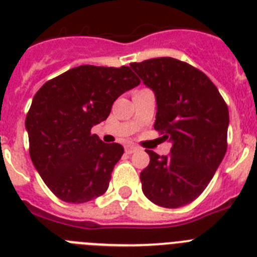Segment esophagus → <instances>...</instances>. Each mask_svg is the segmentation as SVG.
<instances>
[{
  "instance_id": "obj_1",
  "label": "esophagus",
  "mask_w": 257,
  "mask_h": 257,
  "mask_svg": "<svg viewBox=\"0 0 257 257\" xmlns=\"http://www.w3.org/2000/svg\"><path fill=\"white\" fill-rule=\"evenodd\" d=\"M138 150V147L135 146V145H126L125 146V153L126 154H132L135 153V151Z\"/></svg>"
}]
</instances>
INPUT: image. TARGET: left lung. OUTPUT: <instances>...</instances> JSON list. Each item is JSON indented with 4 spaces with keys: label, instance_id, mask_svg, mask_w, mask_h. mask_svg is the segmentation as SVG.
<instances>
[{
    "label": "left lung",
    "instance_id": "obj_1",
    "mask_svg": "<svg viewBox=\"0 0 257 257\" xmlns=\"http://www.w3.org/2000/svg\"><path fill=\"white\" fill-rule=\"evenodd\" d=\"M156 98L154 128L172 142L171 154L151 150L141 172L147 199L178 208L204 191L227 149L229 110L206 73L175 58H153L131 63Z\"/></svg>",
    "mask_w": 257,
    "mask_h": 257
}]
</instances>
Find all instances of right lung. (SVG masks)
Returning <instances> with one entry per match:
<instances>
[{"mask_svg": "<svg viewBox=\"0 0 257 257\" xmlns=\"http://www.w3.org/2000/svg\"><path fill=\"white\" fill-rule=\"evenodd\" d=\"M140 82L126 66L85 64L49 80L36 93L26 117L30 155L59 199L79 204L106 193L124 147L104 144L90 131Z\"/></svg>", "mask_w": 257, "mask_h": 257, "instance_id": "add662e5", "label": "right lung"}]
</instances>
